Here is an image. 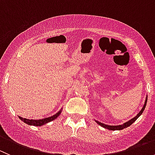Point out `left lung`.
<instances>
[{
  "label": "left lung",
  "mask_w": 155,
  "mask_h": 155,
  "mask_svg": "<svg viewBox=\"0 0 155 155\" xmlns=\"http://www.w3.org/2000/svg\"><path fill=\"white\" fill-rule=\"evenodd\" d=\"M147 99H148V97H146V99H145V104H144V106H143V109H141V111H140V112H139V113L137 114V115H136V116L134 117V118H133L132 119H130V121H127V122L124 123V124H121V125L113 126V125H108V124H104V123H101V122H100V121H96V122L97 123V124H99V125H101V127H103L106 128V129L109 130H122V129H124V128L130 126L131 124H132L133 123H134V121H135L136 120H137V118H138L139 117H140V115H142V114H143V111H144V109H145V106H146Z\"/></svg>",
  "instance_id": "left-lung-1"
}]
</instances>
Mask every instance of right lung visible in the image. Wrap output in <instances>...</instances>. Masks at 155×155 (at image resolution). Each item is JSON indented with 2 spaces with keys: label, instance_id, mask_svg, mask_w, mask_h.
Wrapping results in <instances>:
<instances>
[{
  "label": "right lung",
  "instance_id": "1",
  "mask_svg": "<svg viewBox=\"0 0 155 155\" xmlns=\"http://www.w3.org/2000/svg\"><path fill=\"white\" fill-rule=\"evenodd\" d=\"M61 110H60L58 113H56L55 115H52V116L48 117V118H43V119H40V120H31V119L30 120V119H27V118H23L22 117H20V116H18V118H19L21 121H24L25 123L29 124V125L42 126L47 124V123L50 122V121H53V120H54L55 118H57L59 116V115L61 114Z\"/></svg>",
  "mask_w": 155,
  "mask_h": 155
}]
</instances>
